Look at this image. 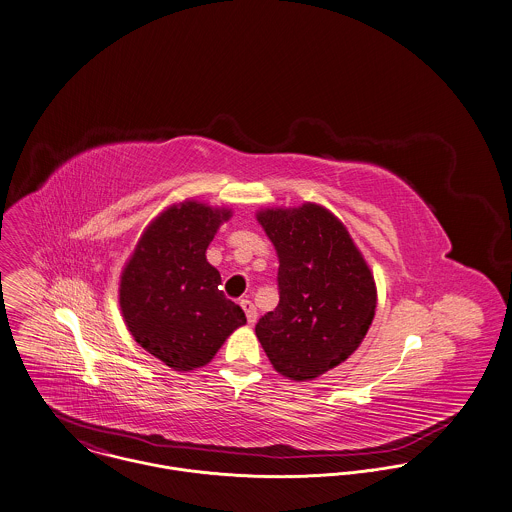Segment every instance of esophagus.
Instances as JSON below:
<instances>
[{
    "mask_svg": "<svg viewBox=\"0 0 512 512\" xmlns=\"http://www.w3.org/2000/svg\"><path fill=\"white\" fill-rule=\"evenodd\" d=\"M239 304H241V308L245 310L247 322H249V324H255V322H257V308H255V304H253L249 298H243Z\"/></svg>",
    "mask_w": 512,
    "mask_h": 512,
    "instance_id": "obj_1",
    "label": "esophagus"
}]
</instances>
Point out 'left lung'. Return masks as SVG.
Segmentation results:
<instances>
[{
  "instance_id": "8db88e82",
  "label": "left lung",
  "mask_w": 512,
  "mask_h": 512,
  "mask_svg": "<svg viewBox=\"0 0 512 512\" xmlns=\"http://www.w3.org/2000/svg\"><path fill=\"white\" fill-rule=\"evenodd\" d=\"M257 220L279 255V306L261 316L255 334L281 375L316 379L365 338L377 306L373 275L322 206L265 210Z\"/></svg>"
}]
</instances>
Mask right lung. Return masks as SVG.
<instances>
[{
  "label": "right lung",
  "mask_w": 512,
  "mask_h": 512,
  "mask_svg": "<svg viewBox=\"0 0 512 512\" xmlns=\"http://www.w3.org/2000/svg\"><path fill=\"white\" fill-rule=\"evenodd\" d=\"M229 210L182 202L143 233L119 284V306L135 341L176 371L212 361L247 322L226 298L206 249Z\"/></svg>",
  "instance_id": "right-lung-1"
}]
</instances>
